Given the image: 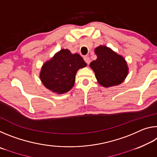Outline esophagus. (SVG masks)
Wrapping results in <instances>:
<instances>
[{"mask_svg":"<svg viewBox=\"0 0 157 157\" xmlns=\"http://www.w3.org/2000/svg\"><path fill=\"white\" fill-rule=\"evenodd\" d=\"M84 62L87 63V64H89V63H90V58L89 56L84 57Z\"/></svg>","mask_w":157,"mask_h":157,"instance_id":"34e87169","label":"esophagus"}]
</instances>
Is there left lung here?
Listing matches in <instances>:
<instances>
[{
  "mask_svg": "<svg viewBox=\"0 0 157 157\" xmlns=\"http://www.w3.org/2000/svg\"><path fill=\"white\" fill-rule=\"evenodd\" d=\"M95 52L98 58L90 63V66L99 84L109 87L122 83L128 73L124 58L104 46L96 48Z\"/></svg>",
  "mask_w": 157,
  "mask_h": 157,
  "instance_id": "1",
  "label": "left lung"
}]
</instances>
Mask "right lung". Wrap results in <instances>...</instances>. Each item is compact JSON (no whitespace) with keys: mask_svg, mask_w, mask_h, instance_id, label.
<instances>
[{"mask_svg":"<svg viewBox=\"0 0 157 157\" xmlns=\"http://www.w3.org/2000/svg\"><path fill=\"white\" fill-rule=\"evenodd\" d=\"M86 66L80 55L62 49L44 63L40 73L41 80L50 91L64 94L73 86L77 71Z\"/></svg>","mask_w":157,"mask_h":157,"instance_id":"right-lung-1","label":"right lung"}]
</instances>
